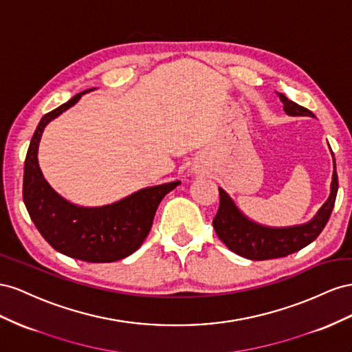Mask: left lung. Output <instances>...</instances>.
I'll list each match as a JSON object with an SVG mask.
<instances>
[{
  "label": "left lung",
  "mask_w": 352,
  "mask_h": 352,
  "mask_svg": "<svg viewBox=\"0 0 352 352\" xmlns=\"http://www.w3.org/2000/svg\"><path fill=\"white\" fill-rule=\"evenodd\" d=\"M283 103V110L289 116H309L316 118L311 110L296 104L289 100L285 94L277 93ZM332 152V150H330ZM333 157V175L332 184H330V195L317 214L311 218L308 223L292 226V227H268L258 224L255 221L249 219L242 210H240L233 199L227 192L218 187L219 190V208L212 221L217 236L221 239L230 250L234 254L254 259H274L287 256L294 252H298L302 248L308 246L311 242L318 237L323 232L324 226L332 214L336 193H338V174L336 162Z\"/></svg>",
  "instance_id": "left-lung-1"
}]
</instances>
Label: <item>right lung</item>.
<instances>
[{"instance_id":"1","label":"right lung","mask_w":352,"mask_h":352,"mask_svg":"<svg viewBox=\"0 0 352 352\" xmlns=\"http://www.w3.org/2000/svg\"><path fill=\"white\" fill-rule=\"evenodd\" d=\"M93 89L76 94L39 120L25 159L23 202L38 232L57 252L85 263H115L143 245L160 200L179 182L146 187L103 206L75 205L48 184L38 164L44 128Z\"/></svg>"}]
</instances>
